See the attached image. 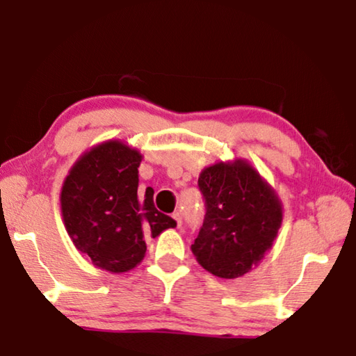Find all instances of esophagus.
Masks as SVG:
<instances>
[{"label":"esophagus","instance_id":"esophagus-1","mask_svg":"<svg viewBox=\"0 0 356 356\" xmlns=\"http://www.w3.org/2000/svg\"><path fill=\"white\" fill-rule=\"evenodd\" d=\"M172 218L176 219V222H177V227L182 226V216H180V213H179V211L174 213V214H172Z\"/></svg>","mask_w":356,"mask_h":356}]
</instances>
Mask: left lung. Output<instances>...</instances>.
Wrapping results in <instances>:
<instances>
[{"label": "left lung", "instance_id": "8db88e82", "mask_svg": "<svg viewBox=\"0 0 356 356\" xmlns=\"http://www.w3.org/2000/svg\"><path fill=\"white\" fill-rule=\"evenodd\" d=\"M203 226L192 245L208 273L235 279L252 271L273 247L282 224V204L271 185L243 159L204 168Z\"/></svg>", "mask_w": 356, "mask_h": 356}]
</instances>
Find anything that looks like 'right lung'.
<instances>
[{
  "label": "right lung",
  "instance_id": "1",
  "mask_svg": "<svg viewBox=\"0 0 356 356\" xmlns=\"http://www.w3.org/2000/svg\"><path fill=\"white\" fill-rule=\"evenodd\" d=\"M142 154L119 140L83 153L61 190L64 226L77 250L104 271L127 273L147 252L145 234L156 237L176 221L159 213L153 188L138 193Z\"/></svg>",
  "mask_w": 356,
  "mask_h": 356
}]
</instances>
